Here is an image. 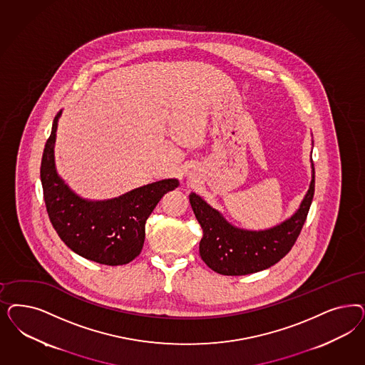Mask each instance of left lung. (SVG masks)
<instances>
[{
  "instance_id": "1",
  "label": "left lung",
  "mask_w": 365,
  "mask_h": 365,
  "mask_svg": "<svg viewBox=\"0 0 365 365\" xmlns=\"http://www.w3.org/2000/svg\"><path fill=\"white\" fill-rule=\"evenodd\" d=\"M314 196V164L307 193L294 215L275 227L260 231L237 228L212 208L199 195L190 193L189 201L202 228L200 257L205 264L222 275H247L266 270L294 246Z\"/></svg>"
}]
</instances>
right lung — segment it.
Segmentation results:
<instances>
[{
  "instance_id": "obj_1",
  "label": "right lung",
  "mask_w": 365,
  "mask_h": 365,
  "mask_svg": "<svg viewBox=\"0 0 365 365\" xmlns=\"http://www.w3.org/2000/svg\"><path fill=\"white\" fill-rule=\"evenodd\" d=\"M60 115L61 110L53 119L40 168L49 220L66 246L78 255L107 266L126 264L141 254L145 223L165 193L178 187V180H161L110 200L82 199L56 172Z\"/></svg>"
}]
</instances>
